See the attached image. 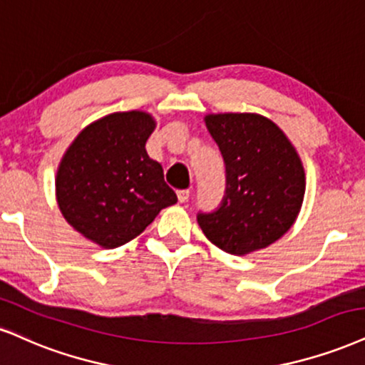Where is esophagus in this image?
Here are the masks:
<instances>
[{"label":"esophagus","instance_id":"obj_1","mask_svg":"<svg viewBox=\"0 0 365 365\" xmlns=\"http://www.w3.org/2000/svg\"><path fill=\"white\" fill-rule=\"evenodd\" d=\"M187 200H190V191H187V190L178 191V201H179V203H186Z\"/></svg>","mask_w":365,"mask_h":365}]
</instances>
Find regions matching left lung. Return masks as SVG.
Wrapping results in <instances>:
<instances>
[{
  "mask_svg": "<svg viewBox=\"0 0 365 365\" xmlns=\"http://www.w3.org/2000/svg\"><path fill=\"white\" fill-rule=\"evenodd\" d=\"M225 162V196L197 223L210 242L233 255L264 249L289 230L304 197V169L282 133L265 116L220 113L205 118Z\"/></svg>",
  "mask_w": 365,
  "mask_h": 365,
  "instance_id": "left-lung-1",
  "label": "left lung"
}]
</instances>
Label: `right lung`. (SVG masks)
<instances>
[{"label":"right lung","instance_id":"1","mask_svg":"<svg viewBox=\"0 0 365 365\" xmlns=\"http://www.w3.org/2000/svg\"><path fill=\"white\" fill-rule=\"evenodd\" d=\"M155 121L143 111L108 115L81 132L57 170V203L67 223L115 249L140 235L178 201L145 142Z\"/></svg>","mask_w":365,"mask_h":365}]
</instances>
